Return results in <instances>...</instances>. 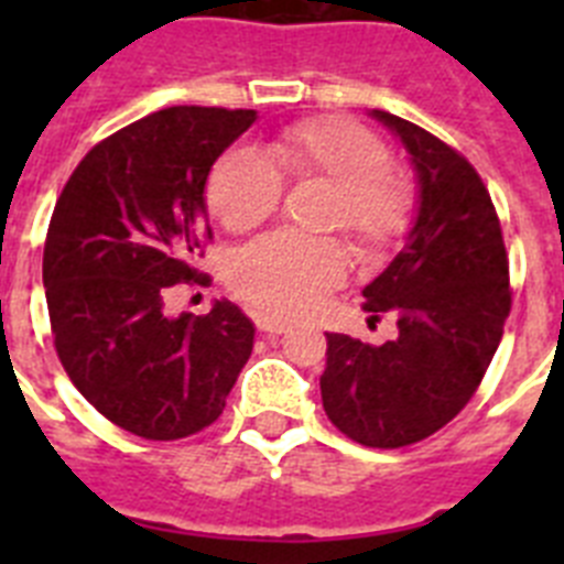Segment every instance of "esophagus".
<instances>
[{
    "mask_svg": "<svg viewBox=\"0 0 564 564\" xmlns=\"http://www.w3.org/2000/svg\"><path fill=\"white\" fill-rule=\"evenodd\" d=\"M257 327H259V333H265L268 338L282 336V333H288V325H285V322H279V318H268V316L257 318Z\"/></svg>",
    "mask_w": 564,
    "mask_h": 564,
    "instance_id": "esophagus-1",
    "label": "esophagus"
}]
</instances>
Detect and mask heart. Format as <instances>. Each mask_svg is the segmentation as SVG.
I'll return each instance as SVG.
<instances>
[{
    "instance_id": "heart-1",
    "label": "heart",
    "mask_w": 564,
    "mask_h": 564,
    "mask_svg": "<svg viewBox=\"0 0 564 564\" xmlns=\"http://www.w3.org/2000/svg\"><path fill=\"white\" fill-rule=\"evenodd\" d=\"M271 158L293 177H318L338 188L333 223L364 248H381L403 228L410 188L390 169L387 143L347 118H316L279 132ZM282 197V174L253 149L234 147L212 166L206 200L228 231L265 223ZM350 257L336 239L268 234L234 262V291L273 316H302L341 285Z\"/></svg>"
}]
</instances>
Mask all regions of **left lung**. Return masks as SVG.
<instances>
[{
  "label": "left lung",
  "mask_w": 564,
  "mask_h": 564,
  "mask_svg": "<svg viewBox=\"0 0 564 564\" xmlns=\"http://www.w3.org/2000/svg\"><path fill=\"white\" fill-rule=\"evenodd\" d=\"M370 115L403 143L417 183L406 246L361 291L370 318H398V338L372 347L327 333L318 383L344 435L398 449L435 435L475 395L500 347L511 291L500 220L475 166L398 115Z\"/></svg>",
  "instance_id": "obj_1"
}]
</instances>
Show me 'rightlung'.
Segmentation results:
<instances>
[{
    "mask_svg": "<svg viewBox=\"0 0 564 564\" xmlns=\"http://www.w3.org/2000/svg\"><path fill=\"white\" fill-rule=\"evenodd\" d=\"M253 121L220 107L147 115L89 149L50 220L42 276L58 358L104 417L147 441L217 421L253 350L251 318L228 299L206 316L166 313L212 239L208 172Z\"/></svg>",
    "mask_w": 564,
    "mask_h": 564,
    "instance_id": "right-lung-1",
    "label": "right lung"
}]
</instances>
